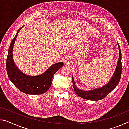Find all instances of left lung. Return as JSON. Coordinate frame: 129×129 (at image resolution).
Returning <instances> with one entry per match:
<instances>
[{
  "label": "left lung",
  "mask_w": 129,
  "mask_h": 129,
  "mask_svg": "<svg viewBox=\"0 0 129 129\" xmlns=\"http://www.w3.org/2000/svg\"><path fill=\"white\" fill-rule=\"evenodd\" d=\"M118 48H119V55L117 65L116 67V69L115 72L114 73V75H112L111 80L107 84H106L101 88L94 89L90 91H83L79 89L76 86L74 79H73V77L72 76L73 89H74L76 93L79 96L82 98L83 99L91 100V101H99V100H101L105 98L108 94H109L117 86L120 81L122 74V54L120 46L118 44Z\"/></svg>",
  "instance_id": "obj_1"
}]
</instances>
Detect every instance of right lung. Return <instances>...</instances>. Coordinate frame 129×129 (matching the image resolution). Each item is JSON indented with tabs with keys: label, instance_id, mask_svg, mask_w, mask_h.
Here are the masks:
<instances>
[{
	"label": "right lung",
	"instance_id": "right-lung-1",
	"mask_svg": "<svg viewBox=\"0 0 129 129\" xmlns=\"http://www.w3.org/2000/svg\"><path fill=\"white\" fill-rule=\"evenodd\" d=\"M19 28L10 44L7 60L6 69L9 78L15 86L24 93L28 95H40L45 93L52 83L53 76L63 65V62L52 65L44 73L38 76H29L22 72L16 66L13 60V49L14 42L19 32Z\"/></svg>",
	"mask_w": 129,
	"mask_h": 129
}]
</instances>
